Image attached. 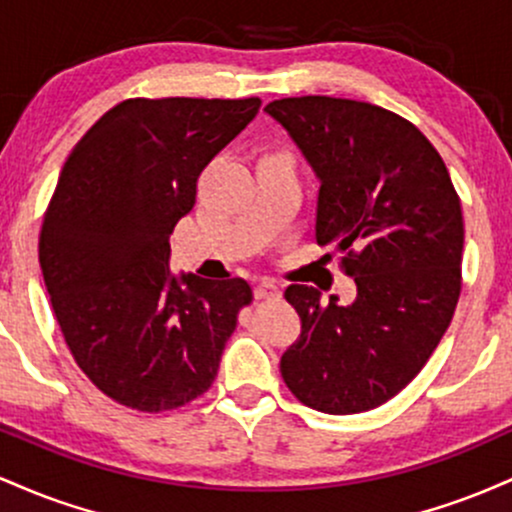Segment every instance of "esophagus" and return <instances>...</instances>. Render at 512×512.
<instances>
[{
	"label": "esophagus",
	"mask_w": 512,
	"mask_h": 512,
	"mask_svg": "<svg viewBox=\"0 0 512 512\" xmlns=\"http://www.w3.org/2000/svg\"><path fill=\"white\" fill-rule=\"evenodd\" d=\"M281 296V289L274 284V281H260V284L255 286V298H260V301H274V298Z\"/></svg>",
	"instance_id": "1"
}]
</instances>
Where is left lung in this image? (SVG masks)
<instances>
[{"instance_id":"8db88e82","label":"left lung","mask_w":512,"mask_h":512,"mask_svg":"<svg viewBox=\"0 0 512 512\" xmlns=\"http://www.w3.org/2000/svg\"><path fill=\"white\" fill-rule=\"evenodd\" d=\"M267 115L320 180L315 238L346 252L356 298L320 301L291 284L301 337L281 375L303 404L358 414L385 404L426 366L462 291V207L443 158L409 120L330 96L281 98Z\"/></svg>"}]
</instances>
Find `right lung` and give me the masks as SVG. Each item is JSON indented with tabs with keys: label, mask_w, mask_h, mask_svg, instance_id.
<instances>
[{
	"label": "right lung",
	"mask_w": 512,
	"mask_h": 512,
	"mask_svg": "<svg viewBox=\"0 0 512 512\" xmlns=\"http://www.w3.org/2000/svg\"><path fill=\"white\" fill-rule=\"evenodd\" d=\"M260 98H129L81 137L40 231V269L74 361L137 411H168L209 390L245 279L168 269L170 233L197 178L257 115Z\"/></svg>",
	"instance_id": "obj_1"
}]
</instances>
